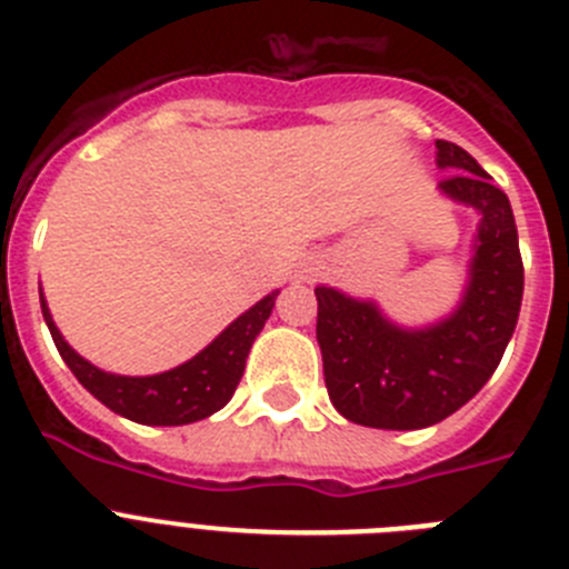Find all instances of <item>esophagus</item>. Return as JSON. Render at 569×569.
I'll list each match as a JSON object with an SVG mask.
<instances>
[{
	"instance_id": "esophagus-1",
	"label": "esophagus",
	"mask_w": 569,
	"mask_h": 569,
	"mask_svg": "<svg viewBox=\"0 0 569 569\" xmlns=\"http://www.w3.org/2000/svg\"><path fill=\"white\" fill-rule=\"evenodd\" d=\"M319 273H321V264H319V261L310 259V261H301L293 279L296 281H313Z\"/></svg>"
}]
</instances>
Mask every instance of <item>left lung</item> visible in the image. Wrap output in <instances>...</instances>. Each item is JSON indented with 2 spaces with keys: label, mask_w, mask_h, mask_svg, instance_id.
Wrapping results in <instances>:
<instances>
[{
  "label": "left lung",
  "mask_w": 569,
  "mask_h": 569,
  "mask_svg": "<svg viewBox=\"0 0 569 569\" xmlns=\"http://www.w3.org/2000/svg\"><path fill=\"white\" fill-rule=\"evenodd\" d=\"M439 193L479 213L467 281L450 313L401 325L376 299L319 284L316 339L325 385L347 421L421 430L453 416L487 385L512 339L525 293L510 199L459 144L436 142Z\"/></svg>",
  "instance_id": "left-lung-1"
}]
</instances>
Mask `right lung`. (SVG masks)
I'll return each mask as SVG.
<instances>
[{
  "mask_svg": "<svg viewBox=\"0 0 569 569\" xmlns=\"http://www.w3.org/2000/svg\"><path fill=\"white\" fill-rule=\"evenodd\" d=\"M276 296H279V290L256 301L253 308L230 321L208 347H202L193 359L182 361L179 367H170L164 373L153 376H119L108 373L84 356H79L64 341L57 321L50 316L42 288H39L44 325L57 341L59 356L70 367V373L77 376L79 385L90 396H97L104 407H110L113 413L124 416L136 425L150 427L193 425V421H202L213 416L216 410H222L233 399L236 385L244 373L250 347L264 328V321L270 319Z\"/></svg>",
  "mask_w": 569,
  "mask_h": 569,
  "instance_id": "obj_1",
  "label": "right lung"
}]
</instances>
